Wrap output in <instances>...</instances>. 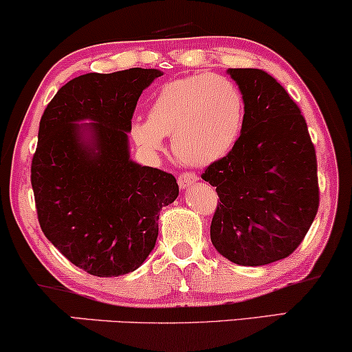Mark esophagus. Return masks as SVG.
Wrapping results in <instances>:
<instances>
[{
  "mask_svg": "<svg viewBox=\"0 0 352 352\" xmlns=\"http://www.w3.org/2000/svg\"><path fill=\"white\" fill-rule=\"evenodd\" d=\"M199 179V176L196 173H181L179 176H177V184H179V188H189V186L196 184Z\"/></svg>",
  "mask_w": 352,
  "mask_h": 352,
  "instance_id": "1",
  "label": "esophagus"
}]
</instances>
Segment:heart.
I'll use <instances>...</instances> for the list:
<instances>
[{"mask_svg": "<svg viewBox=\"0 0 352 352\" xmlns=\"http://www.w3.org/2000/svg\"><path fill=\"white\" fill-rule=\"evenodd\" d=\"M245 122V98L227 76L196 73L162 85L148 119L132 120L130 137L142 150L160 151L171 135L173 153L188 166H207L235 146Z\"/></svg>", "mask_w": 352, "mask_h": 352, "instance_id": "b5f03b06", "label": "heart"}]
</instances>
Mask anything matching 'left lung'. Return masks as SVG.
I'll use <instances>...</instances> for the list:
<instances>
[{"label": "left lung", "mask_w": 352, "mask_h": 352, "mask_svg": "<svg viewBox=\"0 0 352 352\" xmlns=\"http://www.w3.org/2000/svg\"><path fill=\"white\" fill-rule=\"evenodd\" d=\"M245 98L235 146L202 173L215 186V250L240 266H264L297 250L318 210L316 155L300 109L276 78L230 68Z\"/></svg>", "instance_id": "1"}]
</instances>
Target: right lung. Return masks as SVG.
Segmentation results:
<instances>
[{
	"mask_svg": "<svg viewBox=\"0 0 352 352\" xmlns=\"http://www.w3.org/2000/svg\"><path fill=\"white\" fill-rule=\"evenodd\" d=\"M162 75L155 68L86 73L62 86L42 114L30 166L38 223L88 274L140 267L155 248L160 210L179 194L175 176L129 153L138 98Z\"/></svg>",
	"mask_w": 352,
	"mask_h": 352,
	"instance_id": "add662e5",
	"label": "right lung"
}]
</instances>
